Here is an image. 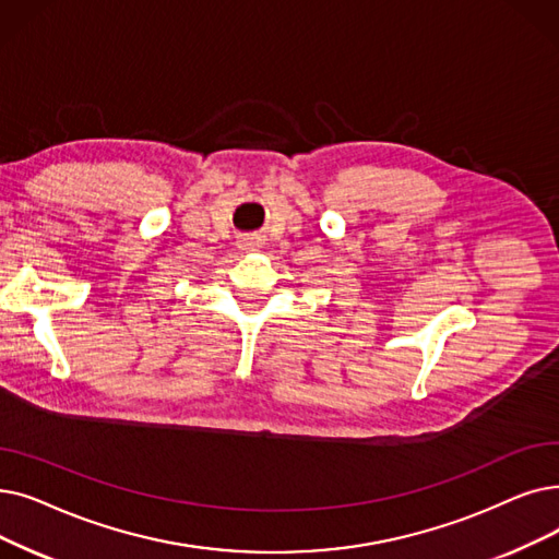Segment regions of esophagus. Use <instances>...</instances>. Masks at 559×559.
I'll list each match as a JSON object with an SVG mask.
<instances>
[{
  "label": "esophagus",
  "instance_id": "1",
  "mask_svg": "<svg viewBox=\"0 0 559 559\" xmlns=\"http://www.w3.org/2000/svg\"><path fill=\"white\" fill-rule=\"evenodd\" d=\"M260 235H245L239 239V249L241 251H253V249H258L260 247Z\"/></svg>",
  "mask_w": 559,
  "mask_h": 559
}]
</instances>
